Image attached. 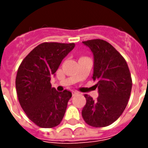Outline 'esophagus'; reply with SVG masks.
Masks as SVG:
<instances>
[{
    "mask_svg": "<svg viewBox=\"0 0 148 148\" xmlns=\"http://www.w3.org/2000/svg\"><path fill=\"white\" fill-rule=\"evenodd\" d=\"M78 94V92L77 91H72V95L73 96H75V95H77Z\"/></svg>",
    "mask_w": 148,
    "mask_h": 148,
    "instance_id": "obj_1",
    "label": "esophagus"
}]
</instances>
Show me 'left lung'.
<instances>
[{"label": "left lung", "mask_w": 148, "mask_h": 148, "mask_svg": "<svg viewBox=\"0 0 148 148\" xmlns=\"http://www.w3.org/2000/svg\"><path fill=\"white\" fill-rule=\"evenodd\" d=\"M82 42L93 54V79L99 96L94 101L84 95L86 103L82 115L92 127H106L116 121L127 106L132 86L131 73L124 57L109 42L101 39Z\"/></svg>", "instance_id": "1"}]
</instances>
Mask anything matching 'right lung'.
I'll use <instances>...</instances> for the list:
<instances>
[{"instance_id": "obj_1", "label": "right lung", "mask_w": 148, "mask_h": 148, "mask_svg": "<svg viewBox=\"0 0 148 148\" xmlns=\"http://www.w3.org/2000/svg\"><path fill=\"white\" fill-rule=\"evenodd\" d=\"M74 47V42H42L24 58L18 68V101L27 117L39 127H56L64 116L72 93L66 90L58 92L52 88L51 76Z\"/></svg>"}]
</instances>
